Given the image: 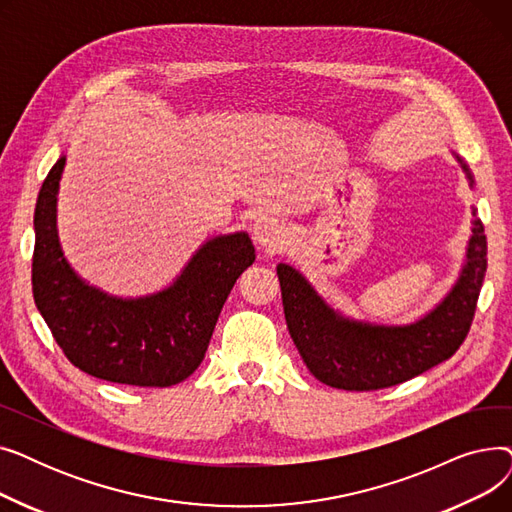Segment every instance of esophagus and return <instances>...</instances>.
Wrapping results in <instances>:
<instances>
[{
	"label": "esophagus",
	"mask_w": 512,
	"mask_h": 512,
	"mask_svg": "<svg viewBox=\"0 0 512 512\" xmlns=\"http://www.w3.org/2000/svg\"><path fill=\"white\" fill-rule=\"evenodd\" d=\"M253 240L263 249H278L284 242L282 224L272 215H261L253 222Z\"/></svg>",
	"instance_id": "34e87169"
}]
</instances>
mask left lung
Returning a JSON list of instances; mask_svg holds the SVG:
<instances>
[{"label":"left lung","instance_id":"obj_1","mask_svg":"<svg viewBox=\"0 0 512 512\" xmlns=\"http://www.w3.org/2000/svg\"><path fill=\"white\" fill-rule=\"evenodd\" d=\"M469 188L475 180L454 153ZM471 236L465 261L444 297L409 324L355 319L332 307L290 263H278L286 326L297 351L319 382L340 390H380L407 382L450 359L471 328L488 267V242L471 205Z\"/></svg>","mask_w":512,"mask_h":512}]
</instances>
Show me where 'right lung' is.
<instances>
[{
    "label": "right lung",
    "mask_w": 512,
    "mask_h": 512,
    "mask_svg": "<svg viewBox=\"0 0 512 512\" xmlns=\"http://www.w3.org/2000/svg\"><path fill=\"white\" fill-rule=\"evenodd\" d=\"M66 153L49 170L35 207L33 297L64 355L93 378L141 388L184 382L203 361L238 276L255 261L245 230L209 236L180 274L143 297H118L80 276L58 234Z\"/></svg>",
    "instance_id": "add662e5"
}]
</instances>
